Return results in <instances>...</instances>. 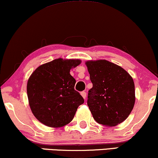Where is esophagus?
Listing matches in <instances>:
<instances>
[{
    "instance_id": "esophagus-1",
    "label": "esophagus",
    "mask_w": 158,
    "mask_h": 158,
    "mask_svg": "<svg viewBox=\"0 0 158 158\" xmlns=\"http://www.w3.org/2000/svg\"><path fill=\"white\" fill-rule=\"evenodd\" d=\"M81 96H82L83 98L85 99V97H86V93H85V91H82V92L81 93Z\"/></svg>"
}]
</instances>
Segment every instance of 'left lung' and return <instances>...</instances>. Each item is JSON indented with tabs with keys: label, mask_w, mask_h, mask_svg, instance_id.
<instances>
[{
	"label": "left lung",
	"mask_w": 158,
	"mask_h": 158,
	"mask_svg": "<svg viewBox=\"0 0 158 158\" xmlns=\"http://www.w3.org/2000/svg\"><path fill=\"white\" fill-rule=\"evenodd\" d=\"M93 86L88 105L94 120L107 127L116 126L128 117L135 104V85L130 74L107 61L85 62Z\"/></svg>",
	"instance_id": "1"
}]
</instances>
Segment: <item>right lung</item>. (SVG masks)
Masks as SVG:
<instances>
[{
	"mask_svg": "<svg viewBox=\"0 0 158 158\" xmlns=\"http://www.w3.org/2000/svg\"><path fill=\"white\" fill-rule=\"evenodd\" d=\"M81 63L79 59L58 58L36 68L27 83L29 106L41 123L60 127L73 119L84 100L75 90V79L72 68Z\"/></svg>",
	"mask_w": 158,
	"mask_h": 158,
	"instance_id": "add662e5",
	"label": "right lung"
}]
</instances>
